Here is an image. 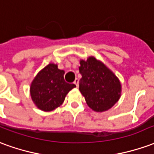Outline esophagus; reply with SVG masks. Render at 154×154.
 <instances>
[{"label":"esophagus","instance_id":"obj_1","mask_svg":"<svg viewBox=\"0 0 154 154\" xmlns=\"http://www.w3.org/2000/svg\"><path fill=\"white\" fill-rule=\"evenodd\" d=\"M73 83L75 84V86L77 87H78V83H79V80H78L77 78H76V79H75V81L73 82Z\"/></svg>","mask_w":154,"mask_h":154}]
</instances>
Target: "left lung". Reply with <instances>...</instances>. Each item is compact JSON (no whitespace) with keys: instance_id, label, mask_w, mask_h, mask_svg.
Wrapping results in <instances>:
<instances>
[{"instance_id":"1","label":"left lung","mask_w":154,"mask_h":154,"mask_svg":"<svg viewBox=\"0 0 154 154\" xmlns=\"http://www.w3.org/2000/svg\"><path fill=\"white\" fill-rule=\"evenodd\" d=\"M79 90L91 109L97 112L109 110L120 97L119 79L101 62L94 57L81 60Z\"/></svg>"}]
</instances>
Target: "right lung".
<instances>
[{
    "label": "right lung",
    "instance_id": "add662e5",
    "mask_svg": "<svg viewBox=\"0 0 154 154\" xmlns=\"http://www.w3.org/2000/svg\"><path fill=\"white\" fill-rule=\"evenodd\" d=\"M64 71L50 63L41 70L32 82L30 95L38 109L51 111L61 106L68 91L76 87L64 80Z\"/></svg>",
    "mask_w": 154,
    "mask_h": 154
}]
</instances>
